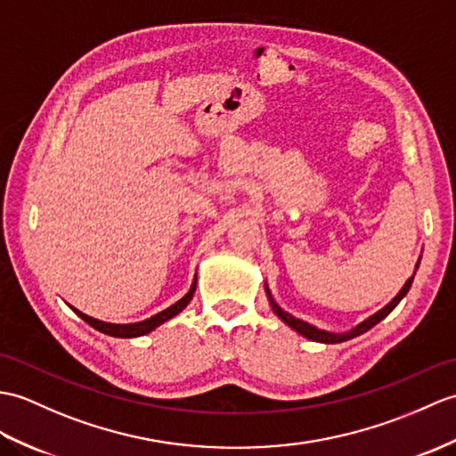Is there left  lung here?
Here are the masks:
<instances>
[{"label": "left lung", "mask_w": 456, "mask_h": 456, "mask_svg": "<svg viewBox=\"0 0 456 456\" xmlns=\"http://www.w3.org/2000/svg\"><path fill=\"white\" fill-rule=\"evenodd\" d=\"M419 260H421V256L418 258V262H416V268H414V273H411V276L406 280V283L402 285V289L395 295L393 297V301L390 303H387L383 309L380 311H377L375 314H371L369 316V319H365V321H362L359 322L357 326H354L352 330H347V332H330V330H321V328H316V326H313V324H309V322H305V321H301V319H295L293 314H289L288 311H283L281 306L276 303V299H273V295H272V291H270V288H268V283L264 281V289H266V295H268V301H270V306H272V311L276 313L280 319L288 324L291 330H295L297 334H301L303 338H306V340H313V342H321V344H340V342H347V340H352V338H355V336H362L363 332H367V330H371V328L375 326V324H379L380 321L385 319V316H388L390 313H393V309L395 306L406 297V293L410 291V288H411V281H414V276H416V270L419 268Z\"/></svg>", "instance_id": "8db88e82"}]
</instances>
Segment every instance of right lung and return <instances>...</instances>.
I'll use <instances>...</instances> for the list:
<instances>
[{
    "mask_svg": "<svg viewBox=\"0 0 456 456\" xmlns=\"http://www.w3.org/2000/svg\"><path fill=\"white\" fill-rule=\"evenodd\" d=\"M196 283H198V278H194L192 285H190V289H188V293L184 295L183 299H178L175 305L167 306L165 311L157 313V314L150 316V319L140 321V322H130V324H114V322H104V321L93 319V316H89V314H85V313L77 311L76 306H71V305H69V309H71L73 313H76V314L79 316V319H83V321L87 322L89 326H93L94 330H99V332H102V334H107V336H114V338H137V336H145V334L153 332L157 326H161L163 322L171 321V319H175L176 314L183 313V311L186 309V305H188L190 301H192V297H194Z\"/></svg>",
    "mask_w": 456,
    "mask_h": 456,
    "instance_id": "obj_1",
    "label": "right lung"
}]
</instances>
